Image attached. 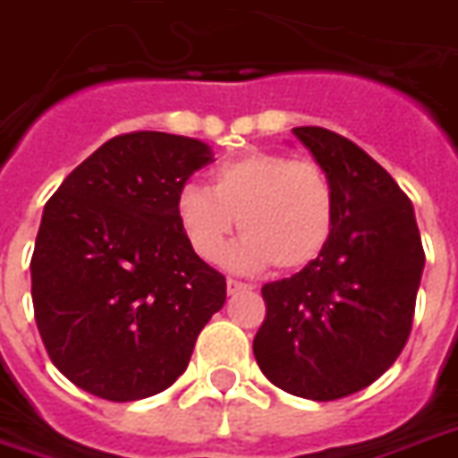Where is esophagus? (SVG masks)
Returning a JSON list of instances; mask_svg holds the SVG:
<instances>
[{
	"label": "esophagus",
	"mask_w": 458,
	"mask_h": 458,
	"mask_svg": "<svg viewBox=\"0 0 458 458\" xmlns=\"http://www.w3.org/2000/svg\"><path fill=\"white\" fill-rule=\"evenodd\" d=\"M243 290H251V285H249V283H242V280H233V278L226 280V293H229V295H236V293H243Z\"/></svg>",
	"instance_id": "1"
}]
</instances>
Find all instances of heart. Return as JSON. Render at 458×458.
Returning a JSON list of instances; mask_svg holds the SVG:
<instances>
[{"instance_id": "b5f03b06", "label": "heart", "mask_w": 458, "mask_h": 458, "mask_svg": "<svg viewBox=\"0 0 458 458\" xmlns=\"http://www.w3.org/2000/svg\"><path fill=\"white\" fill-rule=\"evenodd\" d=\"M175 215L202 261L225 259L239 222L243 242L229 253V263L236 268L273 263L278 270H302L332 239L336 199L332 180L315 160L246 151L212 170V190H180Z\"/></svg>"}]
</instances>
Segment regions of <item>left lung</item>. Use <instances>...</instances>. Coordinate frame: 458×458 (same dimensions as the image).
<instances>
[{
	"instance_id": "1",
	"label": "left lung",
	"mask_w": 458,
	"mask_h": 458,
	"mask_svg": "<svg viewBox=\"0 0 458 458\" xmlns=\"http://www.w3.org/2000/svg\"><path fill=\"white\" fill-rule=\"evenodd\" d=\"M293 133L332 180L335 232L315 263L261 288L266 319L253 356L273 386L327 403L369 388L395 363L425 251L412 202L388 170L335 131Z\"/></svg>"
}]
</instances>
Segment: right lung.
Wrapping results in <instances>:
<instances>
[{"mask_svg":"<svg viewBox=\"0 0 458 458\" xmlns=\"http://www.w3.org/2000/svg\"><path fill=\"white\" fill-rule=\"evenodd\" d=\"M207 143L163 131L99 146L46 202L31 259L36 325L78 388L129 403L185 373L226 280L190 246L175 199L212 163Z\"/></svg>","mask_w":458,"mask_h":458,"instance_id":"right-lung-1","label":"right lung"}]
</instances>
